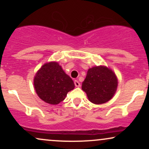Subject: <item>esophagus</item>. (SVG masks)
I'll use <instances>...</instances> for the list:
<instances>
[{
  "instance_id": "obj_1",
  "label": "esophagus",
  "mask_w": 149,
  "mask_h": 149,
  "mask_svg": "<svg viewBox=\"0 0 149 149\" xmlns=\"http://www.w3.org/2000/svg\"><path fill=\"white\" fill-rule=\"evenodd\" d=\"M74 84H75V86H76V87H80V85L79 82H78V80H74Z\"/></svg>"
}]
</instances>
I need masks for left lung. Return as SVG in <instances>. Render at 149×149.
<instances>
[{
  "label": "left lung",
  "mask_w": 149,
  "mask_h": 149,
  "mask_svg": "<svg viewBox=\"0 0 149 149\" xmlns=\"http://www.w3.org/2000/svg\"><path fill=\"white\" fill-rule=\"evenodd\" d=\"M118 87L115 73L107 66H94L88 69L82 83V90L87 94L92 103L101 104L109 102L113 97Z\"/></svg>",
  "instance_id": "8db88e82"
}]
</instances>
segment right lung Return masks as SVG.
Instances as JSON below:
<instances>
[{
    "label": "right lung",
    "instance_id": "add662e5",
    "mask_svg": "<svg viewBox=\"0 0 149 149\" xmlns=\"http://www.w3.org/2000/svg\"><path fill=\"white\" fill-rule=\"evenodd\" d=\"M33 84L38 96L53 105L62 102L75 88L73 80L55 61L42 65L34 77Z\"/></svg>",
    "mask_w": 149,
    "mask_h": 149
}]
</instances>
